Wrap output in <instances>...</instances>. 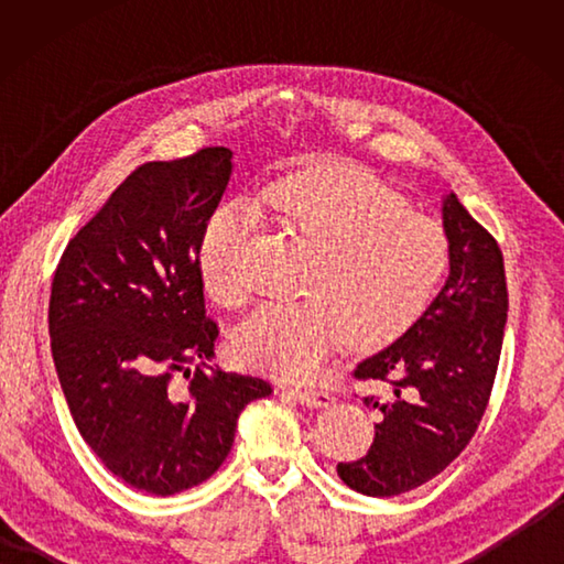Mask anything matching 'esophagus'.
Returning <instances> with one entry per match:
<instances>
[{
  "mask_svg": "<svg viewBox=\"0 0 564 564\" xmlns=\"http://www.w3.org/2000/svg\"><path fill=\"white\" fill-rule=\"evenodd\" d=\"M293 398L305 404V406H329L334 402L332 394L327 390H315V388H291L289 390Z\"/></svg>",
  "mask_w": 564,
  "mask_h": 564,
  "instance_id": "34e87169",
  "label": "esophagus"
}]
</instances>
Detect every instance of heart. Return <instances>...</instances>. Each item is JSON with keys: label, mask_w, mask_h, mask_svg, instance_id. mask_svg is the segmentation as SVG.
Instances as JSON below:
<instances>
[{"label": "heart", "mask_w": 564, "mask_h": 564, "mask_svg": "<svg viewBox=\"0 0 564 564\" xmlns=\"http://www.w3.org/2000/svg\"><path fill=\"white\" fill-rule=\"evenodd\" d=\"M259 213L307 237L319 254L305 301H271L235 332V351L251 368L289 380L315 378L351 337L386 344L424 313L448 269L441 227L410 213L404 198L351 166L313 170L261 186L210 213L198 245L206 291L242 305L254 279L247 259Z\"/></svg>", "instance_id": "1"}]
</instances>
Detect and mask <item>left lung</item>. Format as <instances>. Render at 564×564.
I'll list each match as a JSON object with an SVG mask.
<instances>
[{
    "label": "left lung",
    "mask_w": 564,
    "mask_h": 564,
    "mask_svg": "<svg viewBox=\"0 0 564 564\" xmlns=\"http://www.w3.org/2000/svg\"><path fill=\"white\" fill-rule=\"evenodd\" d=\"M451 271L438 295L388 349L356 366L358 380L388 382L368 455L337 473L368 497H394L429 482L458 458L482 422L507 327V275L497 239L455 194L443 198Z\"/></svg>",
    "instance_id": "left-lung-1"
}]
</instances>
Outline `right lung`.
<instances>
[{
  "mask_svg": "<svg viewBox=\"0 0 564 564\" xmlns=\"http://www.w3.org/2000/svg\"><path fill=\"white\" fill-rule=\"evenodd\" d=\"M230 174L227 148L138 166L55 269L47 329L72 419L99 460L148 495L206 482L239 412L271 394L261 378L205 370L218 325L198 245Z\"/></svg>",
  "mask_w": 564,
  "mask_h": 564,
  "instance_id": "obj_1",
  "label": "right lung"
}]
</instances>
